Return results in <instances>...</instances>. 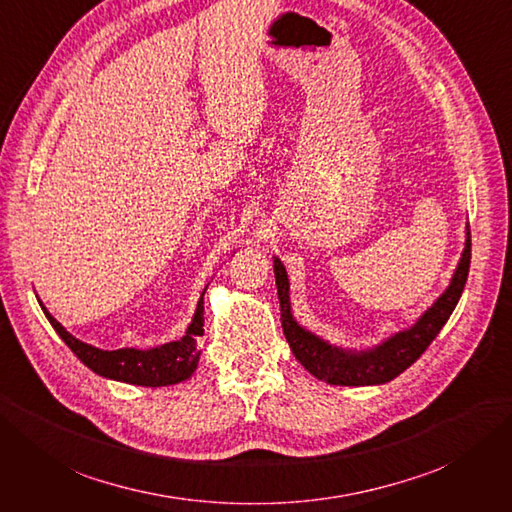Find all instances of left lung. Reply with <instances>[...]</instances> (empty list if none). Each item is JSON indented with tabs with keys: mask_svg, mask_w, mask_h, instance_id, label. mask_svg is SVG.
<instances>
[{
	"mask_svg": "<svg viewBox=\"0 0 512 512\" xmlns=\"http://www.w3.org/2000/svg\"><path fill=\"white\" fill-rule=\"evenodd\" d=\"M472 258V239L468 228L466 250L461 254L459 267L453 275L451 286L446 288L442 297L433 303L427 312L418 318L412 329L401 331L386 339L382 346L367 352H344L320 337L301 329L290 314V297H288V275L280 260L275 258V284L277 297H280V312H282V329L290 344V350L297 356V361L316 376L329 384L339 386H369V384H384L397 378L401 371H406L418 356H421L429 344L436 339L440 329L451 318L453 309L461 297L463 286L468 282Z\"/></svg>",
	"mask_w": 512,
	"mask_h": 512,
	"instance_id": "1",
	"label": "left lung"
}]
</instances>
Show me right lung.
I'll return each mask as SVG.
<instances>
[{
  "label": "right lung",
  "mask_w": 512,
  "mask_h": 512,
  "mask_svg": "<svg viewBox=\"0 0 512 512\" xmlns=\"http://www.w3.org/2000/svg\"><path fill=\"white\" fill-rule=\"evenodd\" d=\"M40 307L44 316L53 324L57 335L64 339L66 346L79 356L83 365H87L91 371H96L98 376L128 382V384H138V386H168V384L188 380L198 365V359H200L198 337L205 333L203 297L198 301L192 324L181 339L156 346V348H149V350H138V348L102 350L96 346H89L81 342V339L72 337L64 327H61V324L46 312V307L42 303Z\"/></svg>",
  "instance_id": "obj_1"
}]
</instances>
